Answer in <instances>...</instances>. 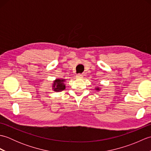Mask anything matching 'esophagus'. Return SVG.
Returning a JSON list of instances; mask_svg holds the SVG:
<instances>
[{"mask_svg": "<svg viewBox=\"0 0 151 151\" xmlns=\"http://www.w3.org/2000/svg\"><path fill=\"white\" fill-rule=\"evenodd\" d=\"M76 78H83V75H82V74H77V75H76Z\"/></svg>", "mask_w": 151, "mask_h": 151, "instance_id": "1", "label": "esophagus"}]
</instances>
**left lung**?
Here are the masks:
<instances>
[{
	"label": "left lung",
	"instance_id": "1",
	"mask_svg": "<svg viewBox=\"0 0 151 151\" xmlns=\"http://www.w3.org/2000/svg\"><path fill=\"white\" fill-rule=\"evenodd\" d=\"M96 89H97V90H99V88H97Z\"/></svg>",
	"mask_w": 151,
	"mask_h": 151
}]
</instances>
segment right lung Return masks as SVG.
Masks as SVG:
<instances>
[{
    "label": "right lung",
    "instance_id": "obj_1",
    "mask_svg": "<svg viewBox=\"0 0 151 151\" xmlns=\"http://www.w3.org/2000/svg\"><path fill=\"white\" fill-rule=\"evenodd\" d=\"M64 80L63 79H56L55 81L54 82L53 84V89L55 91H62L64 90L65 88V86L64 85L63 82H64Z\"/></svg>",
    "mask_w": 151,
    "mask_h": 151
}]
</instances>
